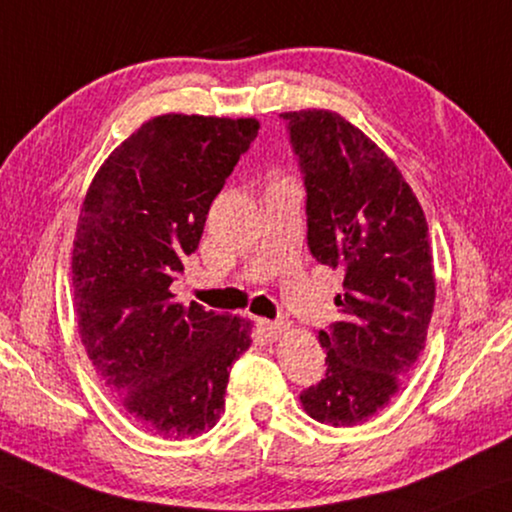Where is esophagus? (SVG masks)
<instances>
[{
	"instance_id": "34e87169",
	"label": "esophagus",
	"mask_w": 512,
	"mask_h": 512,
	"mask_svg": "<svg viewBox=\"0 0 512 512\" xmlns=\"http://www.w3.org/2000/svg\"><path fill=\"white\" fill-rule=\"evenodd\" d=\"M257 327H259V331H262L264 336H269V338H278V336L283 334V331L287 329V322H283V320H276V322H269V320H257Z\"/></svg>"
}]
</instances>
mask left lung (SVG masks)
Returning <instances> with one entry per match:
<instances>
[{
  "mask_svg": "<svg viewBox=\"0 0 512 512\" xmlns=\"http://www.w3.org/2000/svg\"><path fill=\"white\" fill-rule=\"evenodd\" d=\"M306 187L308 248L343 271L341 320L320 331L327 371L301 392L313 420L355 427L383 410L424 350L436 280L429 227L401 171L338 113H280Z\"/></svg>",
  "mask_w": 512,
  "mask_h": 512,
  "instance_id": "left-lung-1",
  "label": "left lung"
}]
</instances>
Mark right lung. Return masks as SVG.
<instances>
[{
	"mask_svg": "<svg viewBox=\"0 0 512 512\" xmlns=\"http://www.w3.org/2000/svg\"><path fill=\"white\" fill-rule=\"evenodd\" d=\"M257 129L255 118L157 115L85 194L71 255L78 334L120 406L160 436L215 427L229 369L250 348V322L176 304L169 287Z\"/></svg>",
	"mask_w": 512,
	"mask_h": 512,
	"instance_id": "1",
	"label": "right lung"
}]
</instances>
